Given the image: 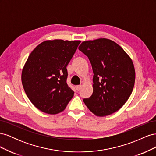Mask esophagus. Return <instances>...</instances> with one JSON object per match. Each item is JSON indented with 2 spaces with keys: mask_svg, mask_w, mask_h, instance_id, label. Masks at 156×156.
I'll return each mask as SVG.
<instances>
[{
  "mask_svg": "<svg viewBox=\"0 0 156 156\" xmlns=\"http://www.w3.org/2000/svg\"><path fill=\"white\" fill-rule=\"evenodd\" d=\"M81 85H77V86L75 87V88H76V90L77 91L80 90V89H81Z\"/></svg>",
  "mask_w": 156,
  "mask_h": 156,
  "instance_id": "esophagus-1",
  "label": "esophagus"
}]
</instances>
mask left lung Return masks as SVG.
I'll use <instances>...</instances> for the list:
<instances>
[{
  "label": "left lung",
  "instance_id": "obj_1",
  "mask_svg": "<svg viewBox=\"0 0 156 156\" xmlns=\"http://www.w3.org/2000/svg\"><path fill=\"white\" fill-rule=\"evenodd\" d=\"M79 49L88 57L94 73L93 93L84 99V103L98 116L119 111L134 87L135 71L130 56L119 44L107 38L83 41Z\"/></svg>",
  "mask_w": 156,
  "mask_h": 156
}]
</instances>
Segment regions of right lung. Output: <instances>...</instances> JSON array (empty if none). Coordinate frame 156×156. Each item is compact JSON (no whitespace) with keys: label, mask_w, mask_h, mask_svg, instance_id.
Masks as SVG:
<instances>
[{"label":"right lung","mask_w":156,"mask_h":156,"mask_svg":"<svg viewBox=\"0 0 156 156\" xmlns=\"http://www.w3.org/2000/svg\"><path fill=\"white\" fill-rule=\"evenodd\" d=\"M81 41L47 40L33 50L22 70L21 81L30 101L41 111H63L74 92L66 83V67Z\"/></svg>","instance_id":"right-lung-1"}]
</instances>
